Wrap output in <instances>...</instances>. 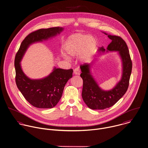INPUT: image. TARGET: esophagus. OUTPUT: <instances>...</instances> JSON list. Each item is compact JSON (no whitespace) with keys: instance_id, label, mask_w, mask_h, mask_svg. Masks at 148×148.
Instances as JSON below:
<instances>
[{"instance_id":"34e87169","label":"esophagus","mask_w":148,"mask_h":148,"mask_svg":"<svg viewBox=\"0 0 148 148\" xmlns=\"http://www.w3.org/2000/svg\"><path fill=\"white\" fill-rule=\"evenodd\" d=\"M81 73V71L79 68H75L74 69V74L75 75H79Z\"/></svg>"}]
</instances>
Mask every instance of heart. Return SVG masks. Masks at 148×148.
Returning a JSON list of instances; mask_svg holds the SVG:
<instances>
[{
    "mask_svg": "<svg viewBox=\"0 0 148 148\" xmlns=\"http://www.w3.org/2000/svg\"><path fill=\"white\" fill-rule=\"evenodd\" d=\"M97 41L93 37L88 35L74 34L67 39L64 44V50L71 56L80 55L82 60H88L93 56L97 47ZM66 59H70L64 56Z\"/></svg>",
    "mask_w": 148,
    "mask_h": 148,
    "instance_id": "1",
    "label": "heart"
}]
</instances>
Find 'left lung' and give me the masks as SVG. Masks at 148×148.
<instances>
[{
  "label": "left lung",
  "mask_w": 148,
  "mask_h": 148,
  "mask_svg": "<svg viewBox=\"0 0 148 148\" xmlns=\"http://www.w3.org/2000/svg\"><path fill=\"white\" fill-rule=\"evenodd\" d=\"M106 35V33H105ZM112 42L108 46L109 51H118L122 58L123 73L121 80L111 90L104 91L99 88L90 73V66L84 63L80 66L82 73L80 76L83 79L82 97L89 108L103 110L110 108L123 97L128 89L132 70V62L129 49L125 40L120 36L108 35ZM99 51H105L103 47Z\"/></svg>",
  "instance_id": "8db88e82"
}]
</instances>
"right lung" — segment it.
Masks as SVG:
<instances>
[{"label":"right lung","instance_id":"obj_1","mask_svg":"<svg viewBox=\"0 0 148 148\" xmlns=\"http://www.w3.org/2000/svg\"><path fill=\"white\" fill-rule=\"evenodd\" d=\"M62 30L60 27H55L31 32L22 41L15 56L14 64L16 86L25 98L37 108H52L58 103L65 85L73 76V70L55 68L48 77L42 79L33 80L23 73L20 62L30 44L54 36Z\"/></svg>","mask_w":148,"mask_h":148}]
</instances>
